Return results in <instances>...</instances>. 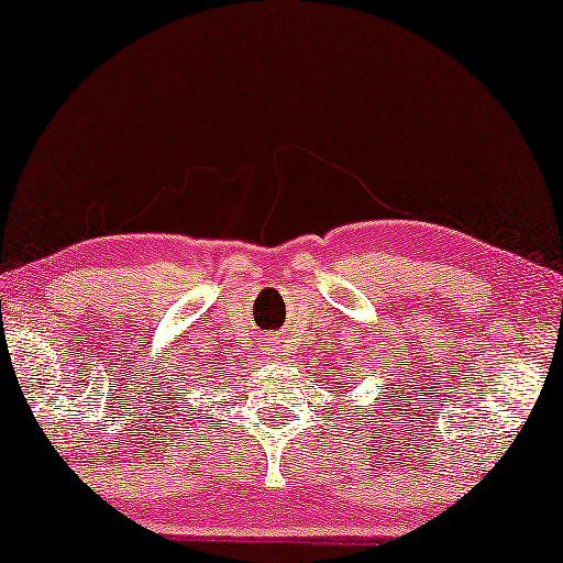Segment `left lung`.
I'll return each instance as SVG.
<instances>
[{"instance_id": "left-lung-1", "label": "left lung", "mask_w": 563, "mask_h": 563, "mask_svg": "<svg viewBox=\"0 0 563 563\" xmlns=\"http://www.w3.org/2000/svg\"><path fill=\"white\" fill-rule=\"evenodd\" d=\"M349 379H351V376H349ZM345 384H353V382H345Z\"/></svg>"}]
</instances>
